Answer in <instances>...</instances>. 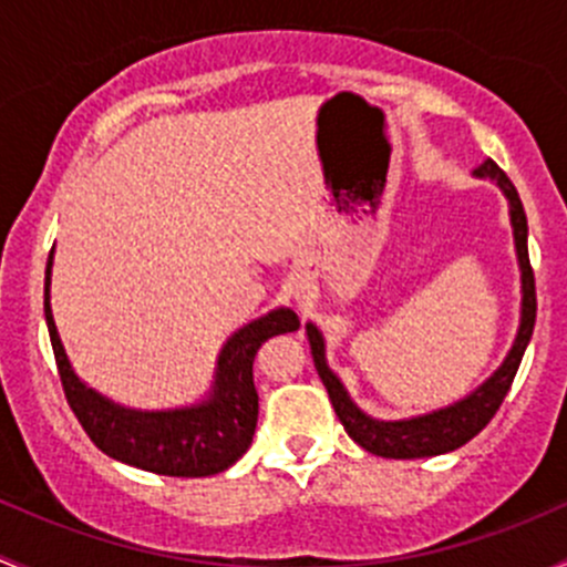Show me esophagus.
Wrapping results in <instances>:
<instances>
[{
  "label": "esophagus",
  "mask_w": 567,
  "mask_h": 567,
  "mask_svg": "<svg viewBox=\"0 0 567 567\" xmlns=\"http://www.w3.org/2000/svg\"><path fill=\"white\" fill-rule=\"evenodd\" d=\"M311 297H313L311 278H300V281H297V300H300L302 306H308V300H311Z\"/></svg>",
  "instance_id": "esophagus-1"
}]
</instances>
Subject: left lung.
Masks as SVG:
<instances>
[{
  "label": "left lung",
  "mask_w": 567,
  "mask_h": 567,
  "mask_svg": "<svg viewBox=\"0 0 567 567\" xmlns=\"http://www.w3.org/2000/svg\"><path fill=\"white\" fill-rule=\"evenodd\" d=\"M477 179H488L502 190L507 198V215H511V229H513V245H516V259L518 272H522V317H518V330L513 338L511 349H507L505 360L497 365V371L488 379H483L475 390L464 395V399L453 401V404L440 406L434 412L412 414V417L401 420H379L371 417L369 412L360 410L352 401L349 390L338 379V373L327 365V349L324 336L313 322H306V336L311 343L313 365H317L319 379L324 382L327 395L332 401L338 420L347 429V434L358 442L360 447L382 458H425V456H440V453H451L456 447L466 445L475 434L486 429L488 420L499 410L502 399L511 390L513 377H516L518 363L524 358L529 338H533L535 327V278L533 267H529L527 254V215H524L522 198H518L516 188L507 179L494 161L481 163L475 168Z\"/></svg>",
  "instance_id": "left-lung-1"
}]
</instances>
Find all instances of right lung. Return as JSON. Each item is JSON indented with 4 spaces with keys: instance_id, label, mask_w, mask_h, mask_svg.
I'll return each instance as SVG.
<instances>
[{
    "instance_id": "1",
    "label": "right lung",
    "mask_w": 567,
    "mask_h": 567,
    "mask_svg": "<svg viewBox=\"0 0 567 567\" xmlns=\"http://www.w3.org/2000/svg\"><path fill=\"white\" fill-rule=\"evenodd\" d=\"M51 267L45 265V324L70 410L90 440L111 458L155 475L207 477L237 464L254 442L259 395L254 388V358L261 343L295 332L300 319L291 308H272L265 317L231 332L215 360L209 390L194 404L172 410H133L111 401L84 382L70 365L54 313H51Z\"/></svg>"
}]
</instances>
